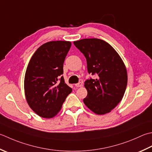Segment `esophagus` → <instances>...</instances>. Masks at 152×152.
I'll return each mask as SVG.
<instances>
[{
	"label": "esophagus",
	"instance_id": "1",
	"mask_svg": "<svg viewBox=\"0 0 152 152\" xmlns=\"http://www.w3.org/2000/svg\"><path fill=\"white\" fill-rule=\"evenodd\" d=\"M82 86V82H78V84H75V86L77 88H79V87H81V86Z\"/></svg>",
	"mask_w": 152,
	"mask_h": 152
}]
</instances>
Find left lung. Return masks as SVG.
Listing matches in <instances>:
<instances>
[{
    "label": "left lung",
    "mask_w": 152,
    "mask_h": 152,
    "mask_svg": "<svg viewBox=\"0 0 152 152\" xmlns=\"http://www.w3.org/2000/svg\"><path fill=\"white\" fill-rule=\"evenodd\" d=\"M86 58L88 72L96 75L84 82L88 95L84 103L97 115L107 113L122 100L127 86V72L117 51L99 39L74 41Z\"/></svg>",
    "instance_id": "obj_1"
}]
</instances>
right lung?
Wrapping results in <instances>:
<instances>
[{
    "mask_svg": "<svg viewBox=\"0 0 152 152\" xmlns=\"http://www.w3.org/2000/svg\"><path fill=\"white\" fill-rule=\"evenodd\" d=\"M70 47V41L47 42L39 47L29 61L24 78L26 98L41 117H55L72 91L62 76Z\"/></svg>",
    "mask_w": 152,
    "mask_h": 152,
    "instance_id": "right-lung-1",
    "label": "right lung"
}]
</instances>
